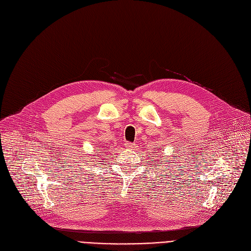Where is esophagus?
I'll use <instances>...</instances> for the list:
<instances>
[{
    "label": "esophagus",
    "instance_id": "1",
    "mask_svg": "<svg viewBox=\"0 0 251 251\" xmlns=\"http://www.w3.org/2000/svg\"><path fill=\"white\" fill-rule=\"evenodd\" d=\"M125 146H126V148H127V149H134V148H135V143L126 141V142L125 143Z\"/></svg>",
    "mask_w": 251,
    "mask_h": 251
}]
</instances>
